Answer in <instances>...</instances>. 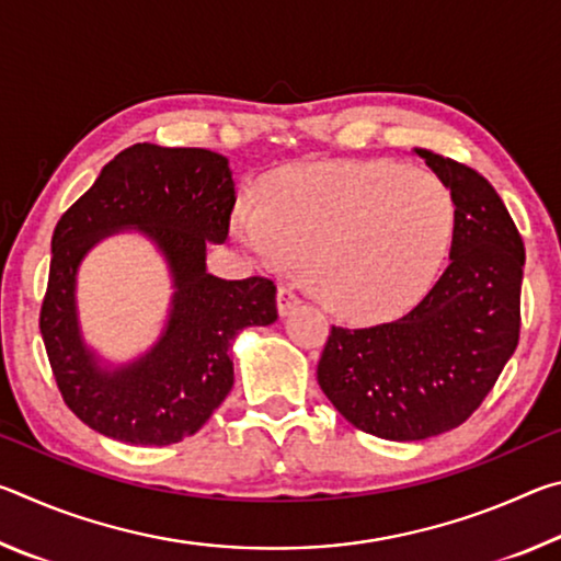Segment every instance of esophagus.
<instances>
[{
	"instance_id": "esophagus-1",
	"label": "esophagus",
	"mask_w": 561,
	"mask_h": 561,
	"mask_svg": "<svg viewBox=\"0 0 561 561\" xmlns=\"http://www.w3.org/2000/svg\"><path fill=\"white\" fill-rule=\"evenodd\" d=\"M299 304V294H297V287L294 284H279L277 289V309L282 317H287L289 311L297 307Z\"/></svg>"
}]
</instances>
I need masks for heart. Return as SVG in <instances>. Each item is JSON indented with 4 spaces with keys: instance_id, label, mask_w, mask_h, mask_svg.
Masks as SVG:
<instances>
[{
    "instance_id": "b5f03b06",
    "label": "heart",
    "mask_w": 561,
    "mask_h": 561,
    "mask_svg": "<svg viewBox=\"0 0 561 561\" xmlns=\"http://www.w3.org/2000/svg\"><path fill=\"white\" fill-rule=\"evenodd\" d=\"M455 203L440 178L391 160L282 170L262 205L242 203L232 232L267 267L307 262L331 311L383 319L428 287L448 252Z\"/></svg>"
}]
</instances>
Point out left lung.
Listing matches in <instances>:
<instances>
[{
  "label": "left lung",
  "mask_w": 561,
  "mask_h": 561,
  "mask_svg": "<svg viewBox=\"0 0 561 561\" xmlns=\"http://www.w3.org/2000/svg\"><path fill=\"white\" fill-rule=\"evenodd\" d=\"M455 203L450 264L405 317L331 327L317 378L336 411L386 440H425L478 411L519 341L525 244L478 170L415 148Z\"/></svg>",
  "instance_id": "1"
}]
</instances>
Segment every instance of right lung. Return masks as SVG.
<instances>
[{
	"mask_svg": "<svg viewBox=\"0 0 561 561\" xmlns=\"http://www.w3.org/2000/svg\"><path fill=\"white\" fill-rule=\"evenodd\" d=\"M234 201L225 156L136 144L103 165L93 187L61 215L39 329L64 403L89 428L130 445L180 443L230 393L234 336L277 319L272 279L230 282L207 272V244L227 240ZM121 229L154 240L176 291L159 344L133 365L106 369L82 344L75 272L93 243Z\"/></svg>",
	"mask_w": 561,
	"mask_h": 561,
	"instance_id": "right-lung-1",
	"label": "right lung"
}]
</instances>
